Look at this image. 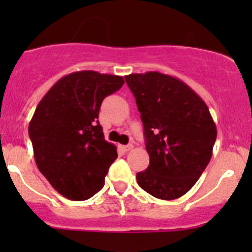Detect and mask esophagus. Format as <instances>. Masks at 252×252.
I'll use <instances>...</instances> for the list:
<instances>
[{"mask_svg": "<svg viewBox=\"0 0 252 252\" xmlns=\"http://www.w3.org/2000/svg\"><path fill=\"white\" fill-rule=\"evenodd\" d=\"M131 149H132V145H124V146H121V150L125 151V153H127V151H130Z\"/></svg>", "mask_w": 252, "mask_h": 252, "instance_id": "esophagus-1", "label": "esophagus"}]
</instances>
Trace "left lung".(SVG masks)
Returning a JSON list of instances; mask_svg holds the SVG:
<instances>
[{"label": "left lung", "mask_w": 252, "mask_h": 252, "mask_svg": "<svg viewBox=\"0 0 252 252\" xmlns=\"http://www.w3.org/2000/svg\"><path fill=\"white\" fill-rule=\"evenodd\" d=\"M126 83L144 125L148 169L137 184L159 199H175L192 188L212 158L217 127L208 107L175 77L159 72L130 74Z\"/></svg>", "instance_id": "left-lung-1"}]
</instances>
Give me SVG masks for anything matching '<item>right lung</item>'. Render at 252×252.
I'll list each match as a JSON object with an SVG mask.
<instances>
[{
	"instance_id": "1",
	"label": "right lung",
	"mask_w": 252,
	"mask_h": 252,
	"mask_svg": "<svg viewBox=\"0 0 252 252\" xmlns=\"http://www.w3.org/2000/svg\"><path fill=\"white\" fill-rule=\"evenodd\" d=\"M124 83L120 75L74 72L60 78L37 104L29 124L35 162L63 197L86 201L103 188L117 150L104 140L99 108Z\"/></svg>"
}]
</instances>
